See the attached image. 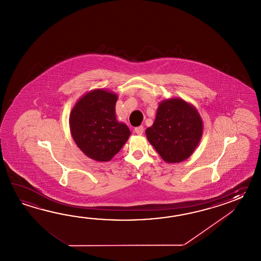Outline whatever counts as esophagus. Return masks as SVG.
Returning a JSON list of instances; mask_svg holds the SVG:
<instances>
[{"label": "esophagus", "mask_w": 261, "mask_h": 261, "mask_svg": "<svg viewBox=\"0 0 261 261\" xmlns=\"http://www.w3.org/2000/svg\"><path fill=\"white\" fill-rule=\"evenodd\" d=\"M134 132L136 133V134H138V135H142L144 133V127L143 126L137 127V128H134Z\"/></svg>", "instance_id": "esophagus-1"}]
</instances>
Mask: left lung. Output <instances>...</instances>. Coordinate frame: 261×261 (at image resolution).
<instances>
[{
	"label": "left lung",
	"instance_id": "8db88e82",
	"mask_svg": "<svg viewBox=\"0 0 261 261\" xmlns=\"http://www.w3.org/2000/svg\"><path fill=\"white\" fill-rule=\"evenodd\" d=\"M203 122L196 107L181 98L160 102L155 121L145 134L167 163L188 160L200 143Z\"/></svg>",
	"mask_w": 261,
	"mask_h": 261
}]
</instances>
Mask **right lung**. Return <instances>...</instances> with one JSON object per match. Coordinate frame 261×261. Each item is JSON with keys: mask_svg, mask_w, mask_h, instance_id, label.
I'll list each match as a JSON object with an SVG mask.
<instances>
[{"mask_svg": "<svg viewBox=\"0 0 261 261\" xmlns=\"http://www.w3.org/2000/svg\"><path fill=\"white\" fill-rule=\"evenodd\" d=\"M117 95L107 89L90 90L72 107L69 124L79 149L96 161H110L126 144L130 132L116 115Z\"/></svg>", "mask_w": 261, "mask_h": 261, "instance_id": "1", "label": "right lung"}]
</instances>
